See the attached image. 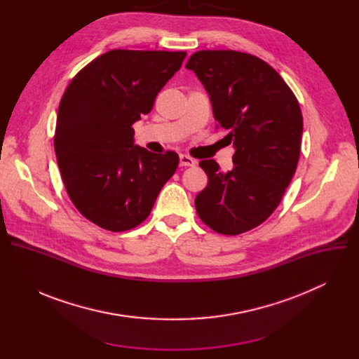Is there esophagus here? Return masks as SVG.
Here are the masks:
<instances>
[{"instance_id":"esophagus-1","label":"esophagus","mask_w":359,"mask_h":359,"mask_svg":"<svg viewBox=\"0 0 359 359\" xmlns=\"http://www.w3.org/2000/svg\"><path fill=\"white\" fill-rule=\"evenodd\" d=\"M196 165V161L191 159L190 156L187 155H180V166H194Z\"/></svg>"}]
</instances>
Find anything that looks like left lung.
Here are the masks:
<instances>
[{
	"label": "left lung",
	"instance_id": "8db88e82",
	"mask_svg": "<svg viewBox=\"0 0 359 359\" xmlns=\"http://www.w3.org/2000/svg\"><path fill=\"white\" fill-rule=\"evenodd\" d=\"M186 68L206 88L217 128L233 143V169L201 161L209 183L194 200L212 230L237 236L266 222L288 187L301 151L302 115L290 86L263 60L238 50H198Z\"/></svg>",
	"mask_w": 359,
	"mask_h": 359
}]
</instances>
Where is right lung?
Listing matches in <instances>:
<instances>
[{
    "label": "right lung",
    "instance_id": "obj_1",
    "mask_svg": "<svg viewBox=\"0 0 359 359\" xmlns=\"http://www.w3.org/2000/svg\"><path fill=\"white\" fill-rule=\"evenodd\" d=\"M186 53L112 49L81 69L60 102L54 147L78 212L109 231H126L150 215L179 156L133 143L132 125L182 67Z\"/></svg>",
    "mask_w": 359,
    "mask_h": 359
}]
</instances>
